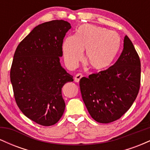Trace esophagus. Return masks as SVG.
Masks as SVG:
<instances>
[{"label": "esophagus", "instance_id": "34e87169", "mask_svg": "<svg viewBox=\"0 0 150 150\" xmlns=\"http://www.w3.org/2000/svg\"><path fill=\"white\" fill-rule=\"evenodd\" d=\"M82 75L81 73H78V74H77L76 75H75V81L76 82H80V80L81 78H82Z\"/></svg>", "mask_w": 150, "mask_h": 150}]
</instances>
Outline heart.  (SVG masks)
<instances>
[{"label":"heart","instance_id":"1","mask_svg":"<svg viewBox=\"0 0 150 150\" xmlns=\"http://www.w3.org/2000/svg\"><path fill=\"white\" fill-rule=\"evenodd\" d=\"M120 38L116 32L90 25H82L74 37L63 41L62 50L65 64L75 68L85 51V60L96 71L107 69L112 64L120 48Z\"/></svg>","mask_w":150,"mask_h":150}]
</instances>
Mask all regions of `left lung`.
<instances>
[{
  "label": "left lung",
  "instance_id": "left-lung-1",
  "mask_svg": "<svg viewBox=\"0 0 150 150\" xmlns=\"http://www.w3.org/2000/svg\"><path fill=\"white\" fill-rule=\"evenodd\" d=\"M120 57L106 70L80 79L82 97L92 118L101 123L116 120L130 108L140 85V61L128 36Z\"/></svg>",
  "mask_w": 150,
  "mask_h": 150
}]
</instances>
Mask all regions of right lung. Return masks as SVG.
Returning <instances> with one entry per match:
<instances>
[{
  "mask_svg": "<svg viewBox=\"0 0 150 150\" xmlns=\"http://www.w3.org/2000/svg\"><path fill=\"white\" fill-rule=\"evenodd\" d=\"M70 28L62 20L39 25L19 44L13 57L10 81L17 104L25 116L44 126L56 124L63 116L62 87L73 81L60 63Z\"/></svg>",
  "mask_w": 150,
  "mask_h": 150,
  "instance_id": "right-lung-1",
  "label": "right lung"
}]
</instances>
